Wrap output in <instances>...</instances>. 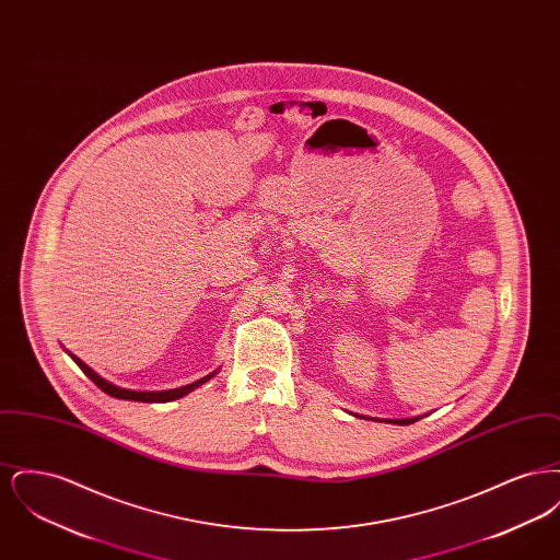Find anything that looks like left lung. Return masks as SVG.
I'll list each match as a JSON object with an SVG mask.
<instances>
[{
  "mask_svg": "<svg viewBox=\"0 0 560 560\" xmlns=\"http://www.w3.org/2000/svg\"><path fill=\"white\" fill-rule=\"evenodd\" d=\"M418 418H407V420H395V424H400V427H407V424H413Z\"/></svg>",
  "mask_w": 560,
  "mask_h": 560,
  "instance_id": "obj_1",
  "label": "left lung"
}]
</instances>
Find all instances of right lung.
<instances>
[{
  "label": "right lung",
  "instance_id": "right-lung-1",
  "mask_svg": "<svg viewBox=\"0 0 560 560\" xmlns=\"http://www.w3.org/2000/svg\"><path fill=\"white\" fill-rule=\"evenodd\" d=\"M69 354H71V352H69ZM71 359L80 365L81 372L85 373L103 393H107V395L115 397V399L140 400V402H167V400L180 399V397L188 395L190 390H195L197 386H201L203 382H208L210 377H213V373H210V375H206V377H201V380H197V382H192V384H187V386H183V388L161 390V393H138V390H128V388H119V386L110 384L105 377H101L98 373L92 372L75 354H71Z\"/></svg>",
  "mask_w": 560,
  "mask_h": 560
}]
</instances>
